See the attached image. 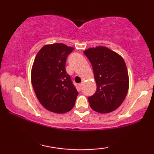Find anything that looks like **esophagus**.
I'll list each match as a JSON object with an SVG mask.
<instances>
[{
    "label": "esophagus",
    "instance_id": "obj_1",
    "mask_svg": "<svg viewBox=\"0 0 154 154\" xmlns=\"http://www.w3.org/2000/svg\"><path fill=\"white\" fill-rule=\"evenodd\" d=\"M82 85H83V83H82V82H81L80 84H79V90H81V89H82Z\"/></svg>",
    "mask_w": 154,
    "mask_h": 154
}]
</instances>
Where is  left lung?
<instances>
[{
	"label": "left lung",
	"mask_w": 154,
	"mask_h": 154,
	"mask_svg": "<svg viewBox=\"0 0 154 154\" xmlns=\"http://www.w3.org/2000/svg\"><path fill=\"white\" fill-rule=\"evenodd\" d=\"M84 54L91 61L97 85L95 94L88 98L93 110L107 114L123 103L129 89V76L123 58L105 46L90 48Z\"/></svg>",
	"instance_id": "1"
}]
</instances>
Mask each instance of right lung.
I'll list each match as a JSON object with an SVG mask.
<instances>
[{
    "mask_svg": "<svg viewBox=\"0 0 154 154\" xmlns=\"http://www.w3.org/2000/svg\"><path fill=\"white\" fill-rule=\"evenodd\" d=\"M73 49L63 43L45 45L35 58L32 85L40 103L51 112L66 113L75 104L78 92L65 69L66 57Z\"/></svg>",
    "mask_w": 154,
    "mask_h": 154,
    "instance_id": "right-lung-1",
    "label": "right lung"
}]
</instances>
